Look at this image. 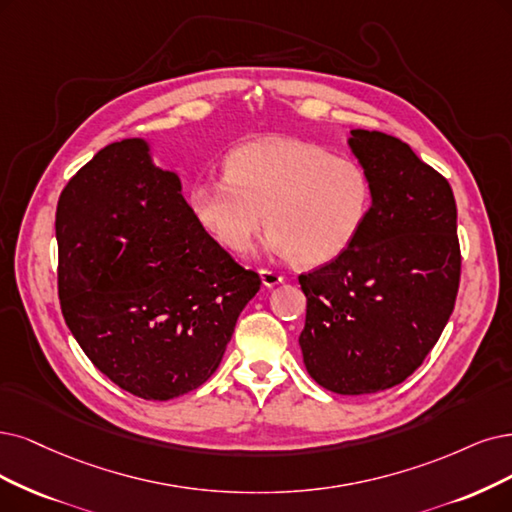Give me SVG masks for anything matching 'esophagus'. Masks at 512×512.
I'll return each instance as SVG.
<instances>
[{
    "instance_id": "esophagus-1",
    "label": "esophagus",
    "mask_w": 512,
    "mask_h": 512,
    "mask_svg": "<svg viewBox=\"0 0 512 512\" xmlns=\"http://www.w3.org/2000/svg\"><path fill=\"white\" fill-rule=\"evenodd\" d=\"M261 282L266 287H276V285H280L282 280H285V274L282 272H278V270H272V268H261Z\"/></svg>"
}]
</instances>
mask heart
<instances>
[{
    "instance_id": "heart-1",
    "label": "heart",
    "mask_w": 512,
    "mask_h": 512,
    "mask_svg": "<svg viewBox=\"0 0 512 512\" xmlns=\"http://www.w3.org/2000/svg\"><path fill=\"white\" fill-rule=\"evenodd\" d=\"M198 221L227 251L253 249L268 223L270 246L299 266H323L363 232L373 204L367 168L297 139H257L225 160V177L192 187Z\"/></svg>"
}]
</instances>
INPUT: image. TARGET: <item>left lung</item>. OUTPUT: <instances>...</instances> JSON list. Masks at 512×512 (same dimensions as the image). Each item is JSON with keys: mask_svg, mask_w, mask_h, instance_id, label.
<instances>
[{"mask_svg": "<svg viewBox=\"0 0 512 512\" xmlns=\"http://www.w3.org/2000/svg\"><path fill=\"white\" fill-rule=\"evenodd\" d=\"M373 183L363 232L308 274L299 335L312 380L337 394L405 382L439 342L460 287L458 208L449 181L384 132L352 130Z\"/></svg>", "mask_w": 512, "mask_h": 512, "instance_id": "1", "label": "left lung"}]
</instances>
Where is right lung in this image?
Returning a JSON list of instances; mask_svg holds the SVG:
<instances>
[{
  "mask_svg": "<svg viewBox=\"0 0 512 512\" xmlns=\"http://www.w3.org/2000/svg\"><path fill=\"white\" fill-rule=\"evenodd\" d=\"M59 299L92 365L145 401L211 377L261 278L208 234L141 139L101 149L56 206Z\"/></svg>",
  "mask_w": 512,
  "mask_h": 512,
  "instance_id": "1",
  "label": "right lung"
}]
</instances>
